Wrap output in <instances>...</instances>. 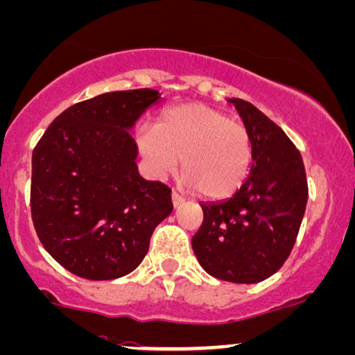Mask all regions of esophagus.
<instances>
[{
	"mask_svg": "<svg viewBox=\"0 0 355 355\" xmlns=\"http://www.w3.org/2000/svg\"><path fill=\"white\" fill-rule=\"evenodd\" d=\"M171 199H173L174 207H178V205H181L182 202H184V198H182V196L176 191H173V194H171Z\"/></svg>",
	"mask_w": 355,
	"mask_h": 355,
	"instance_id": "34e87169",
	"label": "esophagus"
}]
</instances>
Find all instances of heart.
Segmentation results:
<instances>
[{"label": "heart", "instance_id": "heart-1", "mask_svg": "<svg viewBox=\"0 0 355 355\" xmlns=\"http://www.w3.org/2000/svg\"><path fill=\"white\" fill-rule=\"evenodd\" d=\"M137 143L157 176L176 171L181 159L187 184L211 199L237 191L252 163L247 128L198 103L163 112L155 128L139 130Z\"/></svg>", "mask_w": 355, "mask_h": 355}]
</instances>
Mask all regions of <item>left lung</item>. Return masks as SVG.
Segmentation results:
<instances>
[{
    "label": "left lung",
    "mask_w": 355,
    "mask_h": 355,
    "mask_svg": "<svg viewBox=\"0 0 355 355\" xmlns=\"http://www.w3.org/2000/svg\"><path fill=\"white\" fill-rule=\"evenodd\" d=\"M250 135L252 168L230 199L200 204L192 250L214 278L258 283L282 268L295 247L308 202L300 151L252 103L230 98Z\"/></svg>",
    "instance_id": "1"
}]
</instances>
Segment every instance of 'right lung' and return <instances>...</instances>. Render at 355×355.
<instances>
[{"mask_svg": "<svg viewBox=\"0 0 355 355\" xmlns=\"http://www.w3.org/2000/svg\"><path fill=\"white\" fill-rule=\"evenodd\" d=\"M159 92H108L64 110L33 151L31 216L42 247L85 279H115L141 263L171 189L144 181L128 128Z\"/></svg>", "mask_w": 355, "mask_h": 355, "instance_id": "right-lung-1", "label": "right lung"}]
</instances>
